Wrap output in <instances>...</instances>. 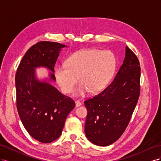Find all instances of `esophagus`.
<instances>
[{"mask_svg":"<svg viewBox=\"0 0 161 161\" xmlns=\"http://www.w3.org/2000/svg\"><path fill=\"white\" fill-rule=\"evenodd\" d=\"M75 104H76V108H78V107H79V106H80V105H82V103H80V102L79 101H76Z\"/></svg>","mask_w":161,"mask_h":161,"instance_id":"esophagus-1","label":"esophagus"}]
</instances>
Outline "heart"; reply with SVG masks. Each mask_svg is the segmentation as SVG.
Returning <instances> with one entry per match:
<instances>
[{
  "instance_id": "b5f03b06",
  "label": "heart",
  "mask_w": 161,
  "mask_h": 161,
  "mask_svg": "<svg viewBox=\"0 0 161 161\" xmlns=\"http://www.w3.org/2000/svg\"><path fill=\"white\" fill-rule=\"evenodd\" d=\"M116 58L112 52L97 49H85L75 52L66 63L56 68V79L62 91L70 93L79 80L81 84L75 95L83 96L91 91L97 93L103 90L113 75Z\"/></svg>"
}]
</instances>
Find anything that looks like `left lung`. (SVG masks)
Returning a JSON list of instances; mask_svg holds the SVG:
<instances>
[{
	"label": "left lung",
	"mask_w": 161,
	"mask_h": 161,
	"mask_svg": "<svg viewBox=\"0 0 161 161\" xmlns=\"http://www.w3.org/2000/svg\"><path fill=\"white\" fill-rule=\"evenodd\" d=\"M140 66L137 56L125 47V56L114 80L98 95L85 101L86 138L106 147L115 142L130 122L140 95Z\"/></svg>",
	"instance_id": "obj_1"
}]
</instances>
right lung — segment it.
Returning <instances> with one entry per match:
<instances>
[{
	"instance_id": "right-lung-1",
	"label": "right lung",
	"mask_w": 161,
	"mask_h": 161,
	"mask_svg": "<svg viewBox=\"0 0 161 161\" xmlns=\"http://www.w3.org/2000/svg\"><path fill=\"white\" fill-rule=\"evenodd\" d=\"M60 43L40 42L23 57L15 75L17 108L21 122L32 138L50 143L60 136L68 115L75 108L70 97L47 81L39 80L35 69L45 67L50 81H55L54 66L62 48Z\"/></svg>"
}]
</instances>
